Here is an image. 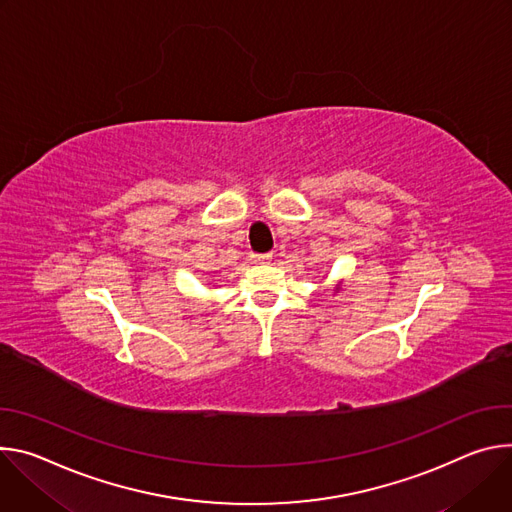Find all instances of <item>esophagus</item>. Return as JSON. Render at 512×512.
<instances>
[{"instance_id":"obj_1","label":"esophagus","mask_w":512,"mask_h":512,"mask_svg":"<svg viewBox=\"0 0 512 512\" xmlns=\"http://www.w3.org/2000/svg\"><path fill=\"white\" fill-rule=\"evenodd\" d=\"M250 260L256 262V264H266L272 260V254L266 252V254H250Z\"/></svg>"}]
</instances>
